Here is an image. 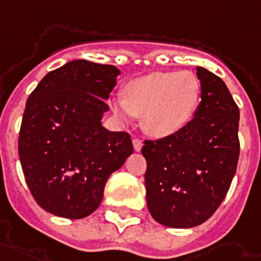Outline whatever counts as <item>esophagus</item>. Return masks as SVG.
<instances>
[{
	"label": "esophagus",
	"instance_id": "1",
	"mask_svg": "<svg viewBox=\"0 0 261 261\" xmlns=\"http://www.w3.org/2000/svg\"><path fill=\"white\" fill-rule=\"evenodd\" d=\"M133 146H134V150L140 152L142 149V142L138 138H133Z\"/></svg>",
	"mask_w": 261,
	"mask_h": 261
}]
</instances>
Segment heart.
<instances>
[{"label":"heart","mask_w":261,"mask_h":261,"mask_svg":"<svg viewBox=\"0 0 261 261\" xmlns=\"http://www.w3.org/2000/svg\"><path fill=\"white\" fill-rule=\"evenodd\" d=\"M200 83L192 71H155L125 84L123 98H112V111L121 120L141 117L152 138L174 136L194 117Z\"/></svg>","instance_id":"obj_1"}]
</instances>
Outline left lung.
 Returning a JSON list of instances; mask_svg holds the SVG:
<instances>
[{
  "mask_svg": "<svg viewBox=\"0 0 261 261\" xmlns=\"http://www.w3.org/2000/svg\"><path fill=\"white\" fill-rule=\"evenodd\" d=\"M200 103L174 136L145 141L146 204L171 228H192L212 217L228 192L239 158V109L225 83L196 66Z\"/></svg>",
  "mask_w": 261,
  "mask_h": 261,
  "instance_id": "left-lung-1",
  "label": "left lung"
}]
</instances>
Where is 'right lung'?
I'll return each instance as SVG.
<instances>
[{"instance_id":"add662e5","label":"right lung","mask_w":261,"mask_h":261,"mask_svg":"<svg viewBox=\"0 0 261 261\" xmlns=\"http://www.w3.org/2000/svg\"><path fill=\"white\" fill-rule=\"evenodd\" d=\"M119 74L112 65L77 59L49 71L29 96L19 159L33 198L48 213L90 216L109 175L133 153L127 133L102 125Z\"/></svg>"}]
</instances>
